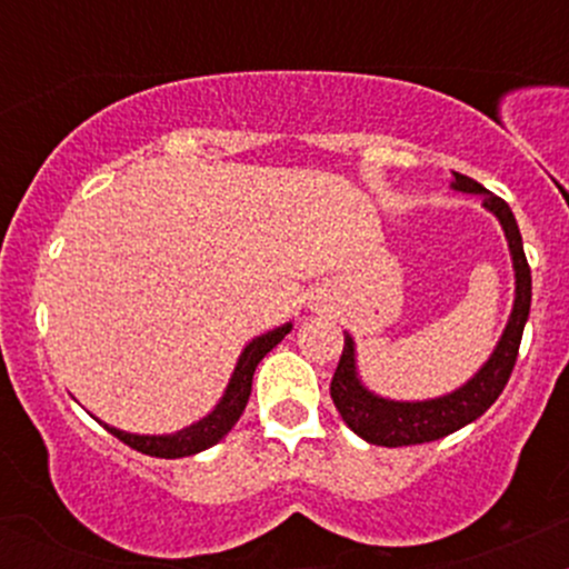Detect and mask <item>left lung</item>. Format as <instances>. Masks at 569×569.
<instances>
[{"instance_id":"obj_1","label":"left lung","mask_w":569,"mask_h":569,"mask_svg":"<svg viewBox=\"0 0 569 569\" xmlns=\"http://www.w3.org/2000/svg\"><path fill=\"white\" fill-rule=\"evenodd\" d=\"M452 187L457 192L481 194L487 211H492L500 219L502 230H506L516 270V299L511 318H508L498 348L489 356L485 367L476 371L462 388L441 398H430V401H390V398H380L363 388L356 371V345H352L350 335H345L342 356H339L337 371L331 377V401H335L337 411L348 422L352 433L361 436L363 441L377 443V447H411V443L443 439V436L455 433V430L473 422L476 417L485 415L498 401L508 377H511L516 356H519L521 335H525V323L530 318L532 276L511 208L498 194L481 187L479 181L468 179L462 173H455Z\"/></svg>"}]
</instances>
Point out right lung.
<instances>
[{"mask_svg":"<svg viewBox=\"0 0 569 569\" xmlns=\"http://www.w3.org/2000/svg\"><path fill=\"white\" fill-rule=\"evenodd\" d=\"M291 331V323L278 326V329L267 331V335L251 339L246 345V350L240 352L238 367L232 371V380L227 385L224 396L217 403V409L211 415H206L202 420L194 422L184 430H176L171 436H136V433H126V430L109 428L107 430L112 436H117L122 443H128L130 449L136 452L149 455V457H162V460H176V457H189L198 455L202 449L213 447L230 433L234 422L240 420L243 415L248 396H251V382H253V371H257L259 361L270 352L276 345Z\"/></svg>","mask_w":569,"mask_h":569,"instance_id":"obj_1","label":"right lung"}]
</instances>
